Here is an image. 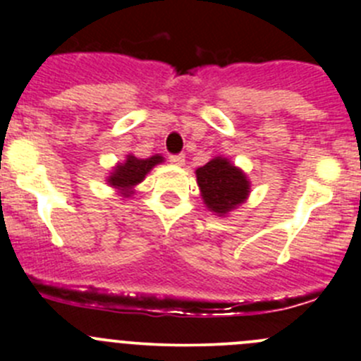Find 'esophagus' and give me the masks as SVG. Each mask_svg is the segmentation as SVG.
Wrapping results in <instances>:
<instances>
[{
    "instance_id": "34e87169",
    "label": "esophagus",
    "mask_w": 361,
    "mask_h": 361,
    "mask_svg": "<svg viewBox=\"0 0 361 361\" xmlns=\"http://www.w3.org/2000/svg\"><path fill=\"white\" fill-rule=\"evenodd\" d=\"M169 162L173 164V166H178V167L185 166V155H171Z\"/></svg>"
}]
</instances>
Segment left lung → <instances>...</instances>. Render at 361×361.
I'll return each instance as SVG.
<instances>
[{"mask_svg":"<svg viewBox=\"0 0 361 361\" xmlns=\"http://www.w3.org/2000/svg\"><path fill=\"white\" fill-rule=\"evenodd\" d=\"M199 190L207 211L216 216H227L248 201L251 181L241 167L234 166L227 157L211 159L195 169Z\"/></svg>","mask_w":361,"mask_h":361,"instance_id":"8db88e82","label":"left lung"}]
</instances>
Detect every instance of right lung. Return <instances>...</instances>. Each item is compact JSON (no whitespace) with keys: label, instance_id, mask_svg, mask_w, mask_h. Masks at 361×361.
Returning a JSON list of instances; mask_svg holds the SVG:
<instances>
[{"label":"right lung","instance_id":"obj_1","mask_svg":"<svg viewBox=\"0 0 361 361\" xmlns=\"http://www.w3.org/2000/svg\"><path fill=\"white\" fill-rule=\"evenodd\" d=\"M162 155L155 154L148 159H137L129 154L123 162H116L111 173L106 176V183L118 192L120 197L127 199L136 194V187L147 178V174L154 169L157 164H162Z\"/></svg>","mask_w":361,"mask_h":361}]
</instances>
